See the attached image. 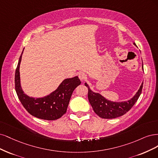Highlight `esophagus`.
Listing matches in <instances>:
<instances>
[{
  "mask_svg": "<svg viewBox=\"0 0 158 158\" xmlns=\"http://www.w3.org/2000/svg\"><path fill=\"white\" fill-rule=\"evenodd\" d=\"M79 78L81 80V81H85L86 78H87V75L84 72H81L79 74Z\"/></svg>",
  "mask_w": 158,
  "mask_h": 158,
  "instance_id": "obj_1",
  "label": "esophagus"
}]
</instances>
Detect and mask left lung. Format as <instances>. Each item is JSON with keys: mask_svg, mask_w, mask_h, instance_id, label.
Segmentation results:
<instances>
[{"mask_svg": "<svg viewBox=\"0 0 158 158\" xmlns=\"http://www.w3.org/2000/svg\"><path fill=\"white\" fill-rule=\"evenodd\" d=\"M136 45L135 43H134ZM86 86L88 85L85 83ZM143 83L133 98L127 102H114L106 100L98 93L93 92L88 86V98L96 114L103 119H114L125 114L136 103L142 93Z\"/></svg>", "mask_w": 158, "mask_h": 158, "instance_id": "8db88e82", "label": "left lung"}]
</instances>
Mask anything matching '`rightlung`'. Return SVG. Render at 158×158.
Returning a JSON list of instances; mask_svg holds the SVG:
<instances>
[{"instance_id":"obj_1","label":"right lung","mask_w":158,"mask_h":158,"mask_svg":"<svg viewBox=\"0 0 158 158\" xmlns=\"http://www.w3.org/2000/svg\"><path fill=\"white\" fill-rule=\"evenodd\" d=\"M22 53L15 73V89L19 100L25 109L37 118L50 121L60 118L67 111L74 89L81 84L79 77L77 76L65 79L56 90L45 97L39 98L29 97L23 93L20 86L19 65Z\"/></svg>"}]
</instances>
